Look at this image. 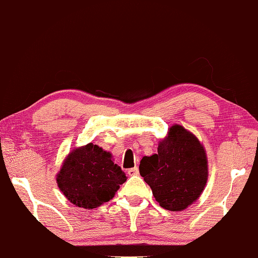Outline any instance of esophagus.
I'll return each mask as SVG.
<instances>
[{"mask_svg":"<svg viewBox=\"0 0 258 258\" xmlns=\"http://www.w3.org/2000/svg\"><path fill=\"white\" fill-rule=\"evenodd\" d=\"M127 174H128L130 176H136V175L139 174V169H138L137 167L131 168V169H128V170H127Z\"/></svg>","mask_w":258,"mask_h":258,"instance_id":"1","label":"esophagus"}]
</instances>
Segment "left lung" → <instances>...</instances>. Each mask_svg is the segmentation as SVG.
<instances>
[{
  "instance_id": "1",
  "label": "left lung",
  "mask_w": 258,
  "mask_h": 258,
  "mask_svg": "<svg viewBox=\"0 0 258 258\" xmlns=\"http://www.w3.org/2000/svg\"><path fill=\"white\" fill-rule=\"evenodd\" d=\"M139 170L160 206L174 212L197 201L209 176L205 149L180 125L169 128L156 154L142 157Z\"/></svg>"
}]
</instances>
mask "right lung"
Returning <instances> with one entry per match:
<instances>
[{"label":"right lung","mask_w":258,"mask_h":258,"mask_svg":"<svg viewBox=\"0 0 258 258\" xmlns=\"http://www.w3.org/2000/svg\"><path fill=\"white\" fill-rule=\"evenodd\" d=\"M125 180L111 154L92 144L69 153L56 175L57 186L68 201L88 210L112 199Z\"/></svg>","instance_id":"1"}]
</instances>
